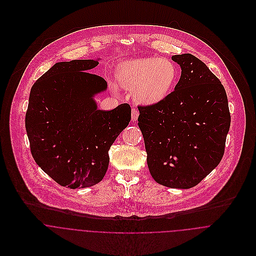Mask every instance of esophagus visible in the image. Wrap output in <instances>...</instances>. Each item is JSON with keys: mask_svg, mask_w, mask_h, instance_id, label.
<instances>
[{"mask_svg": "<svg viewBox=\"0 0 256 256\" xmlns=\"http://www.w3.org/2000/svg\"><path fill=\"white\" fill-rule=\"evenodd\" d=\"M139 116V111L135 108L132 110V121H136Z\"/></svg>", "mask_w": 256, "mask_h": 256, "instance_id": "34e87169", "label": "esophagus"}]
</instances>
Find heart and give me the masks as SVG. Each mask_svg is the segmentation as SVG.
I'll return each mask as SVG.
<instances>
[{"label":"heart","mask_w":256,"mask_h":256,"mask_svg":"<svg viewBox=\"0 0 256 256\" xmlns=\"http://www.w3.org/2000/svg\"><path fill=\"white\" fill-rule=\"evenodd\" d=\"M115 78L121 88L132 90L135 102L150 106L162 102L172 92L178 68L168 58H137L120 62Z\"/></svg>","instance_id":"b5f03b06"}]
</instances>
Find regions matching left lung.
<instances>
[{
	"label": "left lung",
	"instance_id": "8db88e82",
	"mask_svg": "<svg viewBox=\"0 0 256 256\" xmlns=\"http://www.w3.org/2000/svg\"><path fill=\"white\" fill-rule=\"evenodd\" d=\"M172 59L182 68L174 90L158 104L138 106V125L152 178L188 189L219 164L230 114L222 84L201 60L189 53Z\"/></svg>",
	"mask_w": 256,
	"mask_h": 256
}]
</instances>
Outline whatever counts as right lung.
<instances>
[{"instance_id": "obj_1", "label": "right lung", "mask_w": 256, "mask_h": 256, "mask_svg": "<svg viewBox=\"0 0 256 256\" xmlns=\"http://www.w3.org/2000/svg\"><path fill=\"white\" fill-rule=\"evenodd\" d=\"M96 60L56 63L32 88L26 129L32 154L41 170L61 186L84 188L102 180L108 150L131 120V108L98 110L94 96L106 80L88 73Z\"/></svg>"}]
</instances>
